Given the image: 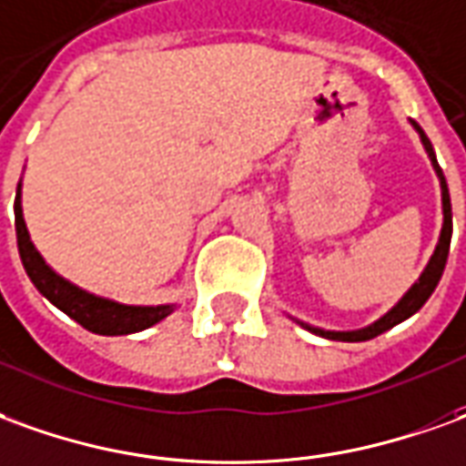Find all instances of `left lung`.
I'll list each match as a JSON object with an SVG mask.
<instances>
[{
	"label": "left lung",
	"mask_w": 466,
	"mask_h": 466,
	"mask_svg": "<svg viewBox=\"0 0 466 466\" xmlns=\"http://www.w3.org/2000/svg\"><path fill=\"white\" fill-rule=\"evenodd\" d=\"M409 123H411V126H414V131L419 133L421 146H424L426 156H429V161H431V168H434V174H437L439 178V188H441V214H444V219H441V232H439V242L437 247H434V255L429 257L424 272L419 275V279H416L411 288L403 292L401 300L396 302L391 310L383 312L379 320L363 325V328H356V330H325V328L302 323V320H298V318H292V320H295V323H300L305 330L320 335V338H328V340H340V343H360V340H370V338H376V335L386 333V330H391L393 325L403 323L406 318H411L414 312L421 310V305L431 298V292L437 289L439 279H441V272H444V265H447V257H449V242H451V201H449L447 178H444L441 168H439L434 146H431V141L426 138V133L421 131V126H419L416 120H409Z\"/></svg>",
	"instance_id": "8db88e82"
}]
</instances>
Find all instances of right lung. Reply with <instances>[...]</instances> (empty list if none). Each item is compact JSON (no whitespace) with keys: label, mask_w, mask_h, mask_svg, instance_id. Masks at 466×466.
<instances>
[{"label":"right lung","mask_w":466,"mask_h":466,"mask_svg":"<svg viewBox=\"0 0 466 466\" xmlns=\"http://www.w3.org/2000/svg\"><path fill=\"white\" fill-rule=\"evenodd\" d=\"M15 209H17L15 227H17L19 257H22V265L27 269L32 285L40 289L57 310H63L67 318H73L75 323H80L86 330L97 335L141 333L146 328L161 323L164 318L177 310V302L131 305V302H118L70 282L57 269L47 265V259L40 255V249L35 247L32 237H29L25 211H22V178L17 184Z\"/></svg>","instance_id":"right-lung-1"}]
</instances>
